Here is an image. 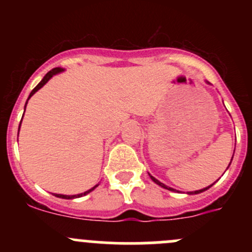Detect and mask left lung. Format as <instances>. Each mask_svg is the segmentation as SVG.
Instances as JSON below:
<instances>
[{"label": "left lung", "instance_id": "1", "mask_svg": "<svg viewBox=\"0 0 252 252\" xmlns=\"http://www.w3.org/2000/svg\"><path fill=\"white\" fill-rule=\"evenodd\" d=\"M207 83H208V81H207ZM208 84H210V83H208ZM232 158H233V157H232ZM230 162H232V161H230ZM229 164H230V163H229ZM228 167H229V166H228ZM149 175H150V174H149ZM150 178H151V179L154 180V182L156 183V184H158L159 187L164 188V189H167V190H171V191H175V189H173V188L167 187V185H164L163 183H161V182H159V180H157L156 178H154V177H152V175H150ZM212 185H213V184H212ZM212 185H210V187H207V188H204V189H201V190H196V191H190V192H188V194H189V195H192V194H200V192H202V191H205V190L210 189V188L212 187Z\"/></svg>", "mask_w": 252, "mask_h": 252}]
</instances>
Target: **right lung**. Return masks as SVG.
Instances as JSON below:
<instances>
[{"instance_id": "right-lung-1", "label": "right lung", "mask_w": 252, "mask_h": 252, "mask_svg": "<svg viewBox=\"0 0 252 252\" xmlns=\"http://www.w3.org/2000/svg\"><path fill=\"white\" fill-rule=\"evenodd\" d=\"M61 72H63V68H53V69H51L50 72L47 73L46 75H45L44 78H42V80L40 81L39 84H37L36 86H35L34 89H32V93H30V95H29V97H28V100H29L30 97H32V95H34L35 93H36L37 90H40V89L42 88V86L45 85V84L47 83L48 80H50L51 78L53 77V75H56V74H58V73H61ZM28 100H27V103H28ZM27 103H25V107H27ZM25 107H24V112H25ZM22 119H23V117H22ZM20 124H22V121H20V123H19V128H20ZM96 187H98V184H96L95 187L94 188H91V189H89L88 191H85V192H81V194H78V195H62V194H55V196H57V197H61V199H67V200H70V199H77V197H81V196H85L86 194H89V192L90 191H93L94 189H95Z\"/></svg>"}]
</instances>
